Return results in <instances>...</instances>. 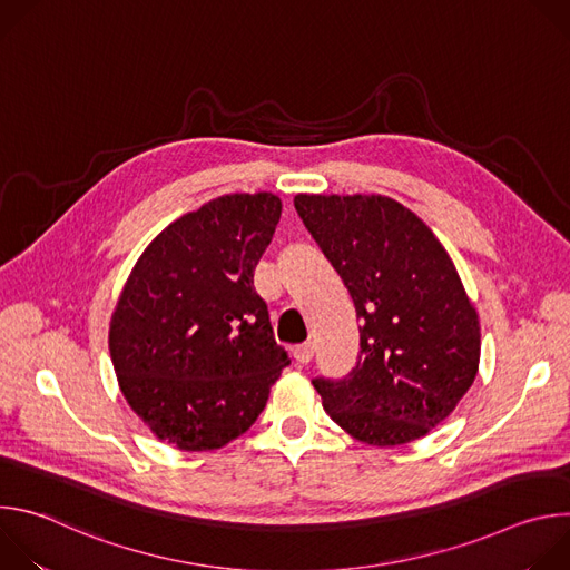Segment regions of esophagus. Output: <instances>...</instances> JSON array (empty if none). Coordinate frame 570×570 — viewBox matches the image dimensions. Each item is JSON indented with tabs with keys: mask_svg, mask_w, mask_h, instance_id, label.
I'll return each instance as SVG.
<instances>
[{
	"mask_svg": "<svg viewBox=\"0 0 570 570\" xmlns=\"http://www.w3.org/2000/svg\"><path fill=\"white\" fill-rule=\"evenodd\" d=\"M293 356H295V361H297L299 365H306V363H311V358H313V345H311V343L297 345V347L293 350Z\"/></svg>",
	"mask_w": 570,
	"mask_h": 570,
	"instance_id": "34e87169",
	"label": "esophagus"
}]
</instances>
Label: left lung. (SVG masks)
Here are the masks:
<instances>
[{
    "label": "left lung",
    "mask_w": 570,
    "mask_h": 570,
    "mask_svg": "<svg viewBox=\"0 0 570 570\" xmlns=\"http://www.w3.org/2000/svg\"><path fill=\"white\" fill-rule=\"evenodd\" d=\"M295 209L363 322L352 374L313 381L324 413L372 446L429 435L480 363V317L453 259L415 212L381 194H297Z\"/></svg>",
    "instance_id": "1"
}]
</instances>
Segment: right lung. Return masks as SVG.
Instances as JSON below:
<instances>
[{
  "label": "right lung",
  "mask_w": 570,
  "mask_h": 570,
  "mask_svg": "<svg viewBox=\"0 0 570 570\" xmlns=\"http://www.w3.org/2000/svg\"><path fill=\"white\" fill-rule=\"evenodd\" d=\"M282 200L227 194L176 218L135 262L110 315L119 390L161 442L214 451L246 433L291 365L255 268Z\"/></svg>",
  "instance_id": "obj_1"
}]
</instances>
